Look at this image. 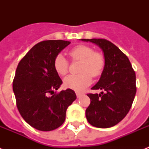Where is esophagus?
Wrapping results in <instances>:
<instances>
[{
	"instance_id": "34e87169",
	"label": "esophagus",
	"mask_w": 149,
	"mask_h": 149,
	"mask_svg": "<svg viewBox=\"0 0 149 149\" xmlns=\"http://www.w3.org/2000/svg\"><path fill=\"white\" fill-rule=\"evenodd\" d=\"M76 94H77V98H79L82 95H83V93H80V92H76Z\"/></svg>"
}]
</instances>
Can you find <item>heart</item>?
I'll list each match as a JSON object with an SVG mask.
<instances>
[{
  "instance_id": "b5f03b06",
  "label": "heart",
  "mask_w": 149,
  "mask_h": 149,
  "mask_svg": "<svg viewBox=\"0 0 149 149\" xmlns=\"http://www.w3.org/2000/svg\"><path fill=\"white\" fill-rule=\"evenodd\" d=\"M69 55L73 60L81 61L79 75H69L63 80L65 87L76 91H82L91 84L92 77H97L104 70V56L100 52H94L90 46L79 45L70 50ZM54 70L59 76L67 73L69 62L62 54L56 56L53 62Z\"/></svg>"
}]
</instances>
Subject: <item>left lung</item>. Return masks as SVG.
Instances as JSON below:
<instances>
[{
  "label": "left lung",
  "instance_id": "1",
  "mask_svg": "<svg viewBox=\"0 0 149 149\" xmlns=\"http://www.w3.org/2000/svg\"><path fill=\"white\" fill-rule=\"evenodd\" d=\"M81 40L97 45L105 61L99 81L92 87L102 92L87 94L91 104L86 110V119L96 127H113L132 107L136 93L135 72L128 58L111 42L102 38Z\"/></svg>",
  "mask_w": 149,
  "mask_h": 149
}]
</instances>
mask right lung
<instances>
[{
	"label": "right lung",
	"instance_id": "add662e5",
	"mask_svg": "<svg viewBox=\"0 0 149 149\" xmlns=\"http://www.w3.org/2000/svg\"><path fill=\"white\" fill-rule=\"evenodd\" d=\"M70 44L63 40L41 42L17 65L13 81L17 109L24 120L39 131L49 132L60 127L68 107L77 99L71 89L48 96L63 84L54 70V59Z\"/></svg>",
	"mask_w": 149,
	"mask_h": 149
}]
</instances>
